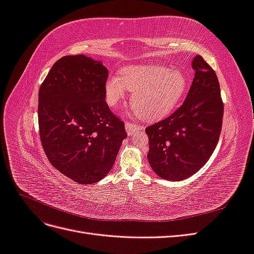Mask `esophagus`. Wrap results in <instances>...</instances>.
Masks as SVG:
<instances>
[{
  "label": "esophagus",
  "mask_w": 254,
  "mask_h": 254,
  "mask_svg": "<svg viewBox=\"0 0 254 254\" xmlns=\"http://www.w3.org/2000/svg\"><path fill=\"white\" fill-rule=\"evenodd\" d=\"M125 129H126V132H127L128 134H131L132 132L136 131V130H143V127H142V126H139V125L132 124V123L126 122V124H125Z\"/></svg>",
  "instance_id": "esophagus-1"
}]
</instances>
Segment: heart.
<instances>
[{
  "instance_id": "obj_1",
  "label": "heart",
  "mask_w": 254,
  "mask_h": 254,
  "mask_svg": "<svg viewBox=\"0 0 254 254\" xmlns=\"http://www.w3.org/2000/svg\"><path fill=\"white\" fill-rule=\"evenodd\" d=\"M188 78L179 70L159 64L124 68L121 77L111 76L106 81L107 103L112 108L125 99L127 91L133 92L131 106L136 114L146 121L164 118L177 106L186 93Z\"/></svg>"
}]
</instances>
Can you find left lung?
<instances>
[{
	"label": "left lung",
	"mask_w": 254,
	"mask_h": 254,
	"mask_svg": "<svg viewBox=\"0 0 254 254\" xmlns=\"http://www.w3.org/2000/svg\"><path fill=\"white\" fill-rule=\"evenodd\" d=\"M195 77L188 96L171 117L145 129L148 162L159 177L181 181L197 173L216 147L224 117L217 76L203 58L191 61Z\"/></svg>",
	"instance_id": "1"
}]
</instances>
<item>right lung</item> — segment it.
I'll return each mask as SVG.
<instances>
[{
	"instance_id": "add662e5",
	"label": "right lung",
	"mask_w": 254,
	"mask_h": 254,
	"mask_svg": "<svg viewBox=\"0 0 254 254\" xmlns=\"http://www.w3.org/2000/svg\"><path fill=\"white\" fill-rule=\"evenodd\" d=\"M108 70L84 55L56 61L39 90L40 139L51 164L79 184L98 182L112 168L124 123L105 98Z\"/></svg>"
}]
</instances>
